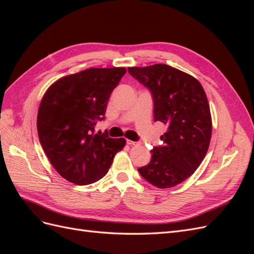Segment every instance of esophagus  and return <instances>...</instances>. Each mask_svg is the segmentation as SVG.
<instances>
[{"label":"esophagus","mask_w":254,"mask_h":254,"mask_svg":"<svg viewBox=\"0 0 254 254\" xmlns=\"http://www.w3.org/2000/svg\"><path fill=\"white\" fill-rule=\"evenodd\" d=\"M127 144H128V145H130V146H135V145H137V143H136V142L131 141V140H127Z\"/></svg>","instance_id":"esophagus-1"}]
</instances>
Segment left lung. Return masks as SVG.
<instances>
[{"instance_id":"left-lung-1","label":"left lung","mask_w":254,"mask_h":254,"mask_svg":"<svg viewBox=\"0 0 254 254\" xmlns=\"http://www.w3.org/2000/svg\"><path fill=\"white\" fill-rule=\"evenodd\" d=\"M128 72L150 90L155 122L167 127L163 145L153 147L150 162L137 171L159 189L176 187L194 174L209 149L212 119L205 92L193 76L167 64Z\"/></svg>"}]
</instances>
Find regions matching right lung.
I'll use <instances>...</instances> for the list:
<instances>
[{
  "mask_svg": "<svg viewBox=\"0 0 254 254\" xmlns=\"http://www.w3.org/2000/svg\"><path fill=\"white\" fill-rule=\"evenodd\" d=\"M125 73V67H91L64 76L45 92L38 135L50 162L67 181L87 186L102 179L124 148V137L95 133V125L105 120L109 97Z\"/></svg>",
  "mask_w": 254,
  "mask_h": 254,
  "instance_id": "add662e5",
  "label": "right lung"
}]
</instances>
